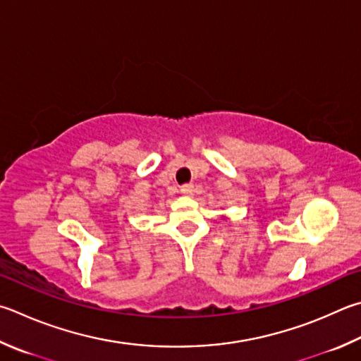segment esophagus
<instances>
[{"mask_svg":"<svg viewBox=\"0 0 361 361\" xmlns=\"http://www.w3.org/2000/svg\"><path fill=\"white\" fill-rule=\"evenodd\" d=\"M181 194H183V195H192V194H194V186H192V185L181 186Z\"/></svg>","mask_w":361,"mask_h":361,"instance_id":"esophagus-1","label":"esophagus"}]
</instances>
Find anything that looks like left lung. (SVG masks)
I'll return each instance as SVG.
<instances>
[{
	"mask_svg": "<svg viewBox=\"0 0 361 361\" xmlns=\"http://www.w3.org/2000/svg\"><path fill=\"white\" fill-rule=\"evenodd\" d=\"M224 219H226V221H227V218H226V216H224Z\"/></svg>",
	"mask_w": 361,
	"mask_h": 361,
	"instance_id": "8db88e82",
	"label": "left lung"
}]
</instances>
